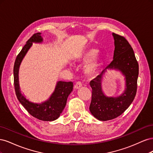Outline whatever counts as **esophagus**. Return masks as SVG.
<instances>
[{
  "instance_id": "34e87169",
  "label": "esophagus",
  "mask_w": 153,
  "mask_h": 153,
  "mask_svg": "<svg viewBox=\"0 0 153 153\" xmlns=\"http://www.w3.org/2000/svg\"><path fill=\"white\" fill-rule=\"evenodd\" d=\"M82 86V84H81V82H78L76 83V84L75 85V87H75V89H80Z\"/></svg>"
}]
</instances>
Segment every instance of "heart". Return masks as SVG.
I'll return each mask as SVG.
<instances>
[{"instance_id": "heart-1", "label": "heart", "mask_w": 153, "mask_h": 153, "mask_svg": "<svg viewBox=\"0 0 153 153\" xmlns=\"http://www.w3.org/2000/svg\"><path fill=\"white\" fill-rule=\"evenodd\" d=\"M98 50L90 48L75 55V61L77 62H85L84 73L88 76H93L100 70L105 62L103 55L98 54Z\"/></svg>"}]
</instances>
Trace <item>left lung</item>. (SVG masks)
Returning <instances> with one entry per match:
<instances>
[{"label": "left lung", "instance_id": "8db88e82", "mask_svg": "<svg viewBox=\"0 0 153 153\" xmlns=\"http://www.w3.org/2000/svg\"><path fill=\"white\" fill-rule=\"evenodd\" d=\"M114 39L113 61L100 75L90 82L92 100L89 110L99 121H108L121 115L131 104L137 89L138 64L131 45L124 37L112 33ZM119 71L125 76V88L118 97L106 96L102 89V82L107 70Z\"/></svg>", "mask_w": 153, "mask_h": 153}]
</instances>
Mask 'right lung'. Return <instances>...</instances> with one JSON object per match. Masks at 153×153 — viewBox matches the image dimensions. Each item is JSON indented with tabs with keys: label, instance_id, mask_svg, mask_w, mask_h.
<instances>
[{
	"label": "right lung",
	"instance_id": "1",
	"mask_svg": "<svg viewBox=\"0 0 153 153\" xmlns=\"http://www.w3.org/2000/svg\"><path fill=\"white\" fill-rule=\"evenodd\" d=\"M40 32L34 34L27 41L21 52L17 55L14 64V85L16 95L20 103L31 115L41 121H53L59 118L66 105L68 97L73 89L72 82L58 81L55 90L50 98L41 103H33L27 100L22 93L19 85L18 73L23 59L32 47V43H41L43 41Z\"/></svg>",
	"mask_w": 153,
	"mask_h": 153
}]
</instances>
